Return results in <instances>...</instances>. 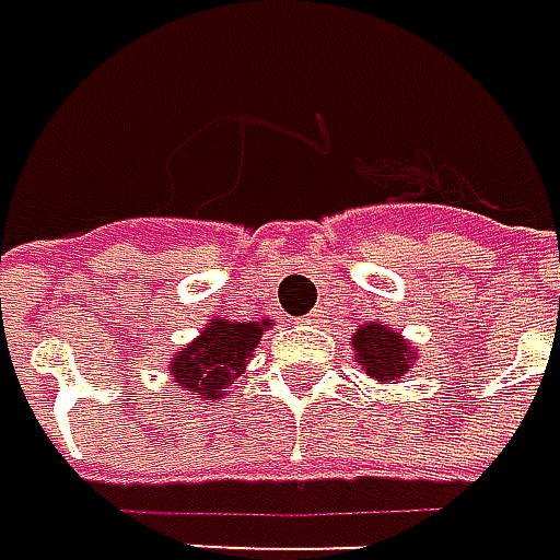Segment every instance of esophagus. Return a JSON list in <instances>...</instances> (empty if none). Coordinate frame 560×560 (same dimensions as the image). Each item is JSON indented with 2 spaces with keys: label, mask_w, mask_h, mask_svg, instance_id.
Wrapping results in <instances>:
<instances>
[{
  "label": "esophagus",
  "mask_w": 560,
  "mask_h": 560,
  "mask_svg": "<svg viewBox=\"0 0 560 560\" xmlns=\"http://www.w3.org/2000/svg\"><path fill=\"white\" fill-rule=\"evenodd\" d=\"M295 324L302 326V329H311V326H320V324H324V311H311L307 317H302V320H295Z\"/></svg>",
  "instance_id": "obj_1"
}]
</instances>
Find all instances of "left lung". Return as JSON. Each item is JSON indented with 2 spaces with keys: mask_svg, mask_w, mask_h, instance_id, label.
I'll list each match as a JSON object with an SVG mask.
<instances>
[{
  "mask_svg": "<svg viewBox=\"0 0 560 560\" xmlns=\"http://www.w3.org/2000/svg\"><path fill=\"white\" fill-rule=\"evenodd\" d=\"M351 351H354L360 370H366V376L378 385H394L397 378L407 376L419 358L416 345L382 320H370L360 326L351 336Z\"/></svg>",
  "mask_w": 560,
  "mask_h": 560,
  "instance_id": "obj_1",
  "label": "left lung"
}]
</instances>
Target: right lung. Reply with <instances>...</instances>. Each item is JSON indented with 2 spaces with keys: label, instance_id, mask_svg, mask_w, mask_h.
<instances>
[{
  "label": "right lung",
  "instance_id": "right-lung-1",
  "mask_svg": "<svg viewBox=\"0 0 560 560\" xmlns=\"http://www.w3.org/2000/svg\"><path fill=\"white\" fill-rule=\"evenodd\" d=\"M271 329V320H228L215 317L202 326L194 341H187L168 358V376L178 382V388L197 394L206 404H215L224 392L236 385V376L246 373V363L253 360L261 336Z\"/></svg>",
  "mask_w": 560,
  "mask_h": 560
}]
</instances>
